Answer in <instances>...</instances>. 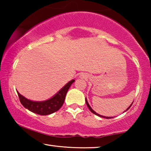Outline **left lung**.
Instances as JSON below:
<instances>
[{"label":"left lung","mask_w":151,"mask_h":151,"mask_svg":"<svg viewBox=\"0 0 151 151\" xmlns=\"http://www.w3.org/2000/svg\"><path fill=\"white\" fill-rule=\"evenodd\" d=\"M85 100H86V105H87V106H88V109H89V110L91 111V112L93 113H94V114L95 115H98V116H100V117H104V118H106V119H111V117H105V116H102V115H99L98 114V113H97L96 112H95V111H93V109H91V107L90 106V105L89 104H88V102H87V100H86V99H85ZM133 103H132V104H131V106H130L129 107V108H128L127 109V110H126V111H128V110H129V108H130V107H131V106H132V104H133Z\"/></svg>","instance_id":"1"}]
</instances>
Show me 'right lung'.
<instances>
[{"label":"right lung","mask_w":151,"mask_h":151,"mask_svg":"<svg viewBox=\"0 0 151 151\" xmlns=\"http://www.w3.org/2000/svg\"><path fill=\"white\" fill-rule=\"evenodd\" d=\"M74 82H75L74 80H71L53 98L48 100L43 101V102L31 101L24 98L22 95H20L18 91L17 93L18 97H19L20 103L24 108L27 109L28 110L33 113H36V114L47 115L58 111L61 108L64 102H65L66 94H67L69 87Z\"/></svg>","instance_id":"add662e5"}]
</instances>
